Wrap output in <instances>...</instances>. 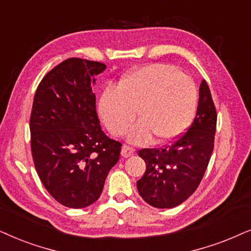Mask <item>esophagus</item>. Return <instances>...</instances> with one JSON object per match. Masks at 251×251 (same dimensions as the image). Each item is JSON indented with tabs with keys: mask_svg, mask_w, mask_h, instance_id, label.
Listing matches in <instances>:
<instances>
[{
	"mask_svg": "<svg viewBox=\"0 0 251 251\" xmlns=\"http://www.w3.org/2000/svg\"><path fill=\"white\" fill-rule=\"evenodd\" d=\"M134 152H135V150L133 149V148H131V147H128V146H123V148H122V156L124 157V158H128V157H131V156H133L134 155Z\"/></svg>",
	"mask_w": 251,
	"mask_h": 251,
	"instance_id": "34e87169",
	"label": "esophagus"
}]
</instances>
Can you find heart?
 <instances>
[{"label":"heart","mask_w":251,"mask_h":251,"mask_svg":"<svg viewBox=\"0 0 251 251\" xmlns=\"http://www.w3.org/2000/svg\"><path fill=\"white\" fill-rule=\"evenodd\" d=\"M198 104V89L189 75L164 64H150L128 73L117 88L108 87L99 101L100 116L116 136L124 135L138 111L140 122L129 141L145 143L179 138L189 127Z\"/></svg>","instance_id":"obj_1"}]
</instances>
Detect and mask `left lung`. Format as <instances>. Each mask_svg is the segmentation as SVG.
Masks as SVG:
<instances>
[{
  "label": "left lung",
  "mask_w": 251,
  "mask_h": 251,
  "mask_svg": "<svg viewBox=\"0 0 251 251\" xmlns=\"http://www.w3.org/2000/svg\"><path fill=\"white\" fill-rule=\"evenodd\" d=\"M216 125L211 93L202 80L198 112L188 131L171 146L138 152L146 162V172L136 187L148 204L158 209L175 208L195 192L211 157Z\"/></svg>",
  "instance_id": "8db88e82"
}]
</instances>
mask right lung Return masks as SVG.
<instances>
[{"label": "right lung", "mask_w": 251, "mask_h": 251, "mask_svg": "<svg viewBox=\"0 0 251 251\" xmlns=\"http://www.w3.org/2000/svg\"><path fill=\"white\" fill-rule=\"evenodd\" d=\"M106 66L69 58L43 76L29 119L31 149L39 178L61 204L81 209L98 201L118 162V141L100 126L93 86Z\"/></svg>", "instance_id": "add662e5"}]
</instances>
